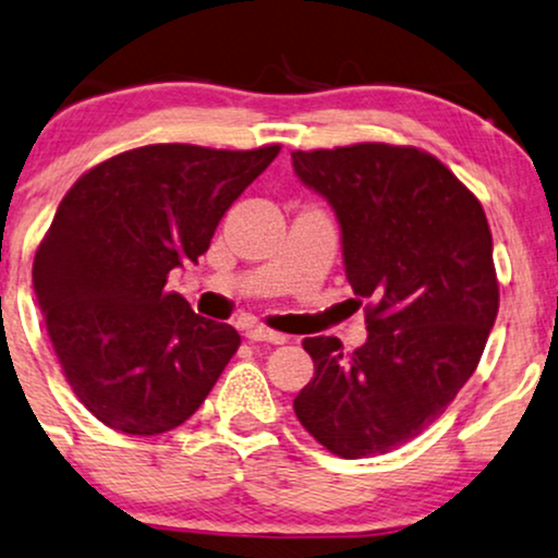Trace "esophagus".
Here are the masks:
<instances>
[{
  "mask_svg": "<svg viewBox=\"0 0 558 558\" xmlns=\"http://www.w3.org/2000/svg\"><path fill=\"white\" fill-rule=\"evenodd\" d=\"M244 335L250 340H254V343H272V345H280L286 343V335L283 332H275V330H267V327L262 325H250L244 330Z\"/></svg>",
  "mask_w": 558,
  "mask_h": 558,
  "instance_id": "obj_1",
  "label": "esophagus"
}]
</instances>
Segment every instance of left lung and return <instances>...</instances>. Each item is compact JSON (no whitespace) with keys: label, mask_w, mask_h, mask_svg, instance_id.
Returning <instances> with one entry per match:
<instances>
[{"label":"left lung","mask_w":558,"mask_h":558,"mask_svg":"<svg viewBox=\"0 0 558 558\" xmlns=\"http://www.w3.org/2000/svg\"><path fill=\"white\" fill-rule=\"evenodd\" d=\"M291 160L338 215L368 330L353 353L327 335L304 340L314 379L293 411L338 458H374L432 426L473 377L499 312L492 228L478 197L418 147L359 143Z\"/></svg>","instance_id":"left-lung-1"}]
</instances>
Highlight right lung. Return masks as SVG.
Returning a JSON list of instances; mask_svg holds the SVG:
<instances>
[{
  "instance_id": "right-lung-1",
  "label": "right lung",
  "mask_w": 558,
  "mask_h": 558,
  "mask_svg": "<svg viewBox=\"0 0 558 558\" xmlns=\"http://www.w3.org/2000/svg\"><path fill=\"white\" fill-rule=\"evenodd\" d=\"M280 153L145 145L85 171L33 259V291L72 392L106 426L156 436L203 405L241 338L166 280L197 262Z\"/></svg>"
}]
</instances>
